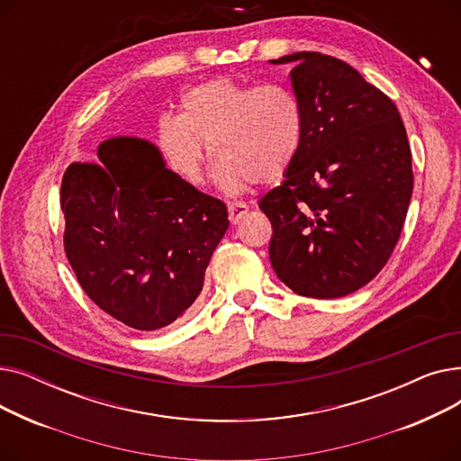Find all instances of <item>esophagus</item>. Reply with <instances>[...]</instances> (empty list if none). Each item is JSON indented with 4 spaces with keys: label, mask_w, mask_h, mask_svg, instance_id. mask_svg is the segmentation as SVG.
I'll return each instance as SVG.
<instances>
[{
    "label": "esophagus",
    "mask_w": 461,
    "mask_h": 461,
    "mask_svg": "<svg viewBox=\"0 0 461 461\" xmlns=\"http://www.w3.org/2000/svg\"><path fill=\"white\" fill-rule=\"evenodd\" d=\"M247 212H249V205H247V203H231V205L228 207V218H230V222H231V224H239V222L243 221V218L247 216Z\"/></svg>",
    "instance_id": "34e87169"
}]
</instances>
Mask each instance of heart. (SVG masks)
Returning a JSON list of instances; mask_svg holds the SVG:
<instances>
[{
  "label": "heart",
  "mask_w": 461,
  "mask_h": 461,
  "mask_svg": "<svg viewBox=\"0 0 461 461\" xmlns=\"http://www.w3.org/2000/svg\"><path fill=\"white\" fill-rule=\"evenodd\" d=\"M158 143L174 172L192 185L207 179V145L218 158V185L243 192L292 169L303 145V112L282 86L214 78L183 95L177 117L160 121Z\"/></svg>",
  "instance_id": "1"
}]
</instances>
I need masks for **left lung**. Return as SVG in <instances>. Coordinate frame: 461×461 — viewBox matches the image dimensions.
Here are the masks:
<instances>
[{
    "mask_svg": "<svg viewBox=\"0 0 461 461\" xmlns=\"http://www.w3.org/2000/svg\"><path fill=\"white\" fill-rule=\"evenodd\" d=\"M289 72L303 112V145L259 209L269 258L297 295L346 297L389 261L413 192L407 132L394 103L332 56L297 52Z\"/></svg>",
    "mask_w": 461,
    "mask_h": 461,
    "instance_id": "obj_1",
    "label": "left lung"
}]
</instances>
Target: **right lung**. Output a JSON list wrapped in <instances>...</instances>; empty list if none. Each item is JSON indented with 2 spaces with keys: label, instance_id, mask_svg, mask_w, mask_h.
Instances as JSON below:
<instances>
[{
  "label": "right lung",
  "instance_id": "add662e5",
  "mask_svg": "<svg viewBox=\"0 0 461 461\" xmlns=\"http://www.w3.org/2000/svg\"><path fill=\"white\" fill-rule=\"evenodd\" d=\"M61 181L65 254L87 297L136 330L167 327L198 299L230 222L224 202L166 167L148 140L117 136Z\"/></svg>",
  "mask_w": 461,
  "mask_h": 461
}]
</instances>
